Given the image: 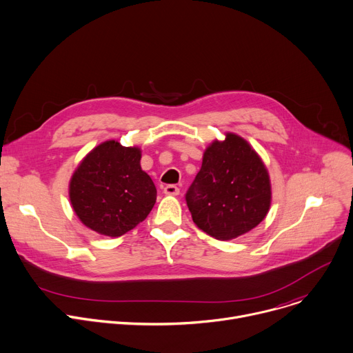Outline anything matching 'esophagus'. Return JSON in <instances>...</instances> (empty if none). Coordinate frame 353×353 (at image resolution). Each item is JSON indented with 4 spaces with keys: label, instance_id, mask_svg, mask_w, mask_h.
<instances>
[{
    "label": "esophagus",
    "instance_id": "obj_1",
    "mask_svg": "<svg viewBox=\"0 0 353 353\" xmlns=\"http://www.w3.org/2000/svg\"><path fill=\"white\" fill-rule=\"evenodd\" d=\"M164 193L168 194V196H178L179 194V188L175 185H167L164 188Z\"/></svg>",
    "mask_w": 353,
    "mask_h": 353
}]
</instances>
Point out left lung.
I'll return each mask as SVG.
<instances>
[{"label":"left lung","mask_w":353,"mask_h":353,"mask_svg":"<svg viewBox=\"0 0 353 353\" xmlns=\"http://www.w3.org/2000/svg\"><path fill=\"white\" fill-rule=\"evenodd\" d=\"M272 188L268 170L250 143L234 133L214 140L186 192L193 223L216 240L237 239L268 214Z\"/></svg>","instance_id":"obj_1"}]
</instances>
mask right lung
Listing matches in <instances>:
<instances>
[{
  "label": "right lung",
  "instance_id": "right-lung-1",
  "mask_svg": "<svg viewBox=\"0 0 353 353\" xmlns=\"http://www.w3.org/2000/svg\"><path fill=\"white\" fill-rule=\"evenodd\" d=\"M140 160L139 147L116 140L101 143L84 157L68 185L71 206L84 225L114 239L148 216L157 189Z\"/></svg>",
  "mask_w": 353,
  "mask_h": 353
}]
</instances>
